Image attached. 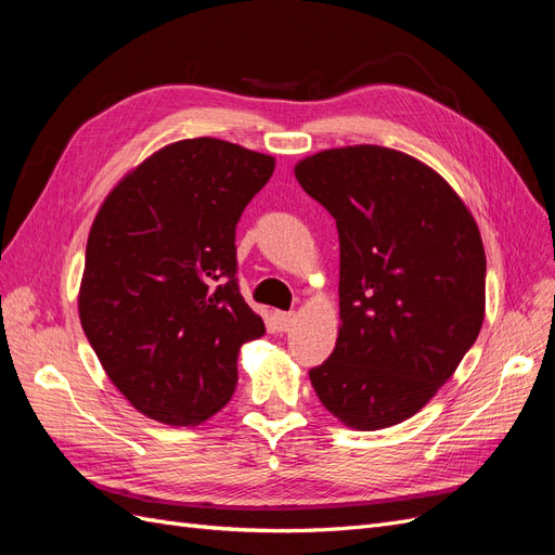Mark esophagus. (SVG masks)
Here are the masks:
<instances>
[{
	"instance_id": "esophagus-1",
	"label": "esophagus",
	"mask_w": 555,
	"mask_h": 555,
	"mask_svg": "<svg viewBox=\"0 0 555 555\" xmlns=\"http://www.w3.org/2000/svg\"><path fill=\"white\" fill-rule=\"evenodd\" d=\"M273 319H275V328H278V331H289L292 324H294L296 314H294V312H275Z\"/></svg>"
}]
</instances>
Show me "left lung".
I'll use <instances>...</instances> for the list:
<instances>
[{
    "label": "left lung",
    "instance_id": "obj_1",
    "mask_svg": "<svg viewBox=\"0 0 555 555\" xmlns=\"http://www.w3.org/2000/svg\"><path fill=\"white\" fill-rule=\"evenodd\" d=\"M294 173L340 238L343 324L310 382L345 426H396L438 393L481 331L475 217L440 173L391 147L324 150Z\"/></svg>",
    "mask_w": 555,
    "mask_h": 555
}]
</instances>
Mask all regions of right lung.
Listing matches in <instances>:
<instances>
[{"mask_svg": "<svg viewBox=\"0 0 555 555\" xmlns=\"http://www.w3.org/2000/svg\"><path fill=\"white\" fill-rule=\"evenodd\" d=\"M275 159L220 139L166 145L127 173L90 229L78 314L133 408L196 426L238 384V351L266 333L238 289L236 224Z\"/></svg>", "mask_w": 555, "mask_h": 555, "instance_id": "add662e5", "label": "right lung"}]
</instances>
